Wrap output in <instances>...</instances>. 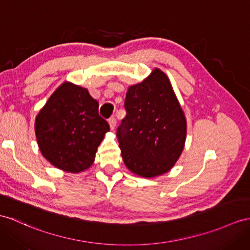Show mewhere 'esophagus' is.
<instances>
[{
	"label": "esophagus",
	"instance_id": "obj_1",
	"mask_svg": "<svg viewBox=\"0 0 250 250\" xmlns=\"http://www.w3.org/2000/svg\"><path fill=\"white\" fill-rule=\"evenodd\" d=\"M108 123L110 125V128L113 130L115 128V125H117V120H115V118H110L108 120Z\"/></svg>",
	"mask_w": 250,
	"mask_h": 250
}]
</instances>
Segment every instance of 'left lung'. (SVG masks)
<instances>
[{
	"label": "left lung",
	"instance_id": "obj_1",
	"mask_svg": "<svg viewBox=\"0 0 250 250\" xmlns=\"http://www.w3.org/2000/svg\"><path fill=\"white\" fill-rule=\"evenodd\" d=\"M124 107L117 136L126 167L146 178L168 172L184 149L187 121L167 76L156 69L129 87Z\"/></svg>",
	"mask_w": 250,
	"mask_h": 250
}]
</instances>
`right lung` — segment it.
Here are the masks:
<instances>
[{"mask_svg": "<svg viewBox=\"0 0 250 250\" xmlns=\"http://www.w3.org/2000/svg\"><path fill=\"white\" fill-rule=\"evenodd\" d=\"M99 114V103L87 89L64 83L51 95L36 118V138L42 155L54 167L78 173L94 161L109 131Z\"/></svg>", "mask_w": 250, "mask_h": 250, "instance_id": "1", "label": "right lung"}]
</instances>
